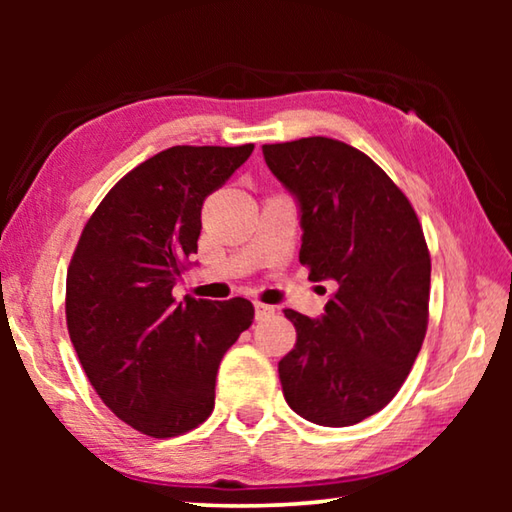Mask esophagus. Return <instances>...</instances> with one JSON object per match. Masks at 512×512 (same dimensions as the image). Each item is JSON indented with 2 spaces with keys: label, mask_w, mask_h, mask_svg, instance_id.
Listing matches in <instances>:
<instances>
[{
  "label": "esophagus",
  "mask_w": 512,
  "mask_h": 512,
  "mask_svg": "<svg viewBox=\"0 0 512 512\" xmlns=\"http://www.w3.org/2000/svg\"><path fill=\"white\" fill-rule=\"evenodd\" d=\"M275 314V307L264 305V302H255V318L257 320H266Z\"/></svg>",
  "instance_id": "esophagus-1"
}]
</instances>
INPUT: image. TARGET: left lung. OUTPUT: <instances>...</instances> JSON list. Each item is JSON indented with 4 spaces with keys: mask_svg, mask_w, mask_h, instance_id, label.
Masks as SVG:
<instances>
[{
    "mask_svg": "<svg viewBox=\"0 0 512 512\" xmlns=\"http://www.w3.org/2000/svg\"><path fill=\"white\" fill-rule=\"evenodd\" d=\"M300 207V264L334 280L320 318L284 309L296 348L277 363L284 400L323 427H350L393 400L422 348L431 257L409 198L366 153L329 137L264 144Z\"/></svg>",
    "mask_w": 512,
    "mask_h": 512,
    "instance_id": "1",
    "label": "left lung"
}]
</instances>
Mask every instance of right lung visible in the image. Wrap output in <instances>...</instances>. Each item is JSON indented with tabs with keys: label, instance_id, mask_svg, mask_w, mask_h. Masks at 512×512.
<instances>
[{
	"label": "right lung",
	"instance_id": "obj_1",
	"mask_svg": "<svg viewBox=\"0 0 512 512\" xmlns=\"http://www.w3.org/2000/svg\"><path fill=\"white\" fill-rule=\"evenodd\" d=\"M253 144L171 146L128 171L99 203L67 268L69 339L119 420L173 438L214 409L216 370L253 325L246 298H185L173 287L198 250L201 207Z\"/></svg>",
	"mask_w": 512,
	"mask_h": 512
}]
</instances>
